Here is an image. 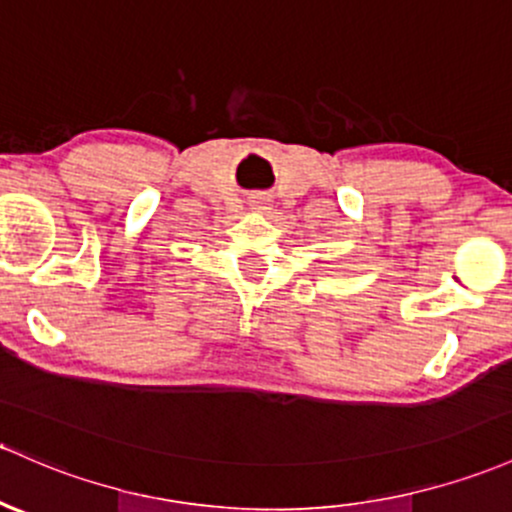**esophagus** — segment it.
Here are the masks:
<instances>
[{"instance_id": "34e87169", "label": "esophagus", "mask_w": 512, "mask_h": 512, "mask_svg": "<svg viewBox=\"0 0 512 512\" xmlns=\"http://www.w3.org/2000/svg\"><path fill=\"white\" fill-rule=\"evenodd\" d=\"M268 205H271V200H268L266 195H256L254 200H251V207H254V210H258V212L268 210Z\"/></svg>"}]
</instances>
